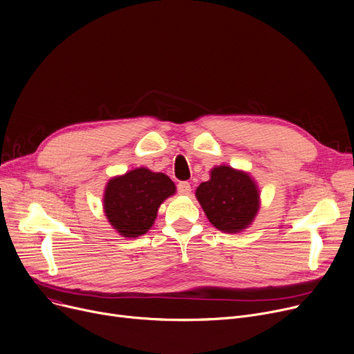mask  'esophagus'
<instances>
[{
  "mask_svg": "<svg viewBox=\"0 0 354 354\" xmlns=\"http://www.w3.org/2000/svg\"><path fill=\"white\" fill-rule=\"evenodd\" d=\"M178 192L180 195H189L191 194V185L188 182H179L178 183Z\"/></svg>",
  "mask_w": 354,
  "mask_h": 354,
  "instance_id": "1",
  "label": "esophagus"
}]
</instances>
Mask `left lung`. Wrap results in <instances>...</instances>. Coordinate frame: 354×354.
<instances>
[{"mask_svg":"<svg viewBox=\"0 0 354 354\" xmlns=\"http://www.w3.org/2000/svg\"><path fill=\"white\" fill-rule=\"evenodd\" d=\"M209 180L202 182L195 196L211 224L227 234L247 230L255 219L261 199L254 178L228 165L211 169Z\"/></svg>","mask_w":354,"mask_h":354,"instance_id":"1","label":"left lung"}]
</instances>
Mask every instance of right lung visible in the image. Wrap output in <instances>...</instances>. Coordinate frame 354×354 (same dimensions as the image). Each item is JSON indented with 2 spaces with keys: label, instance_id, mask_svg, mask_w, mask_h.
<instances>
[{
  "label": "right lung",
  "instance_id": "right-lung-1",
  "mask_svg": "<svg viewBox=\"0 0 354 354\" xmlns=\"http://www.w3.org/2000/svg\"><path fill=\"white\" fill-rule=\"evenodd\" d=\"M175 192V183L167 175L136 167L109 179L103 211L109 224L122 236L138 238L152 228L162 202Z\"/></svg>",
  "mask_w": 354,
  "mask_h": 354
}]
</instances>
